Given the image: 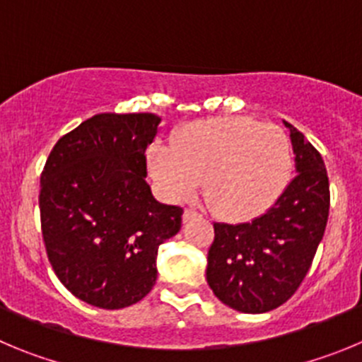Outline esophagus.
<instances>
[{
  "mask_svg": "<svg viewBox=\"0 0 362 362\" xmlns=\"http://www.w3.org/2000/svg\"><path fill=\"white\" fill-rule=\"evenodd\" d=\"M198 216H200V213H197V211L191 209V207H189V209H185V211H184V221L193 220V218H198Z\"/></svg>",
  "mask_w": 362,
  "mask_h": 362,
  "instance_id": "obj_1",
  "label": "esophagus"
}]
</instances>
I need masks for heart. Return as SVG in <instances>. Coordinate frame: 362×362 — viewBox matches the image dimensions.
<instances>
[{"instance_id": "heart-1", "label": "heart", "mask_w": 362, "mask_h": 362, "mask_svg": "<svg viewBox=\"0 0 362 362\" xmlns=\"http://www.w3.org/2000/svg\"><path fill=\"white\" fill-rule=\"evenodd\" d=\"M148 164L171 200H189L205 180L211 207L221 216L245 220L265 213L281 197L291 182L294 155L279 126L236 117L185 126L171 149L151 148Z\"/></svg>"}]
</instances>
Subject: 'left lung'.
Listing matches in <instances>:
<instances>
[{"label": "left lung", "mask_w": 362, "mask_h": 362, "mask_svg": "<svg viewBox=\"0 0 362 362\" xmlns=\"http://www.w3.org/2000/svg\"><path fill=\"white\" fill-rule=\"evenodd\" d=\"M291 129L296 177L265 214L247 223H214L207 283L221 303L245 314L274 310L307 276L330 209L325 162L301 132Z\"/></svg>", "instance_id": "left-lung-1"}]
</instances>
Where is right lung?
<instances>
[{"label": "right lung", "instance_id": "obj_1", "mask_svg": "<svg viewBox=\"0 0 362 362\" xmlns=\"http://www.w3.org/2000/svg\"><path fill=\"white\" fill-rule=\"evenodd\" d=\"M155 113H99L63 135L41 173V230L55 276L88 305L117 310L157 281L158 247L180 230L178 205L153 198L146 149Z\"/></svg>", "mask_w": 362, "mask_h": 362}]
</instances>
